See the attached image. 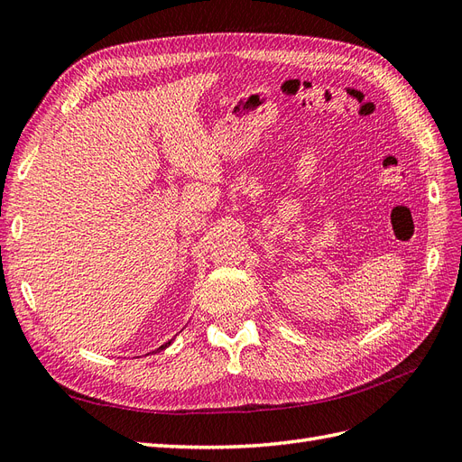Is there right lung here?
I'll return each mask as SVG.
<instances>
[{
	"instance_id": "1",
	"label": "right lung",
	"mask_w": 462,
	"mask_h": 462,
	"mask_svg": "<svg viewBox=\"0 0 462 462\" xmlns=\"http://www.w3.org/2000/svg\"><path fill=\"white\" fill-rule=\"evenodd\" d=\"M173 341V339H171ZM171 341H167V343H163L160 348H158V351H163V348H167V346H170L171 345Z\"/></svg>"
}]
</instances>
